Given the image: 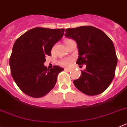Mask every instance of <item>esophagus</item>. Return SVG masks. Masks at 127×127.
Masks as SVG:
<instances>
[{
    "label": "esophagus",
    "mask_w": 127,
    "mask_h": 127,
    "mask_svg": "<svg viewBox=\"0 0 127 127\" xmlns=\"http://www.w3.org/2000/svg\"><path fill=\"white\" fill-rule=\"evenodd\" d=\"M64 70L65 71H66V72H69V71H70V70H71V69H70V68H65L64 69Z\"/></svg>",
    "instance_id": "esophagus-1"
}]
</instances>
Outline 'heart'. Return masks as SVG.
I'll return each mask as SVG.
<instances>
[{
  "label": "heart",
  "instance_id": "b5f03b06",
  "mask_svg": "<svg viewBox=\"0 0 127 127\" xmlns=\"http://www.w3.org/2000/svg\"><path fill=\"white\" fill-rule=\"evenodd\" d=\"M72 59L71 58H65V59H62L59 62V64L62 67H69L72 64Z\"/></svg>",
  "mask_w": 127,
  "mask_h": 127
}]
</instances>
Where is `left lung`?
Returning a JSON list of instances; mask_svg holds the SVG:
<instances>
[{
	"mask_svg": "<svg viewBox=\"0 0 127 127\" xmlns=\"http://www.w3.org/2000/svg\"><path fill=\"white\" fill-rule=\"evenodd\" d=\"M66 37L77 44L78 65H86L74 84L77 89L89 96L103 93L112 82L117 65L113 43L103 31L91 26L65 30Z\"/></svg>",
	"mask_w": 127,
	"mask_h": 127,
	"instance_id": "1",
	"label": "left lung"
}]
</instances>
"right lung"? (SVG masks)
I'll return each instance as SVG.
<instances>
[{"mask_svg": "<svg viewBox=\"0 0 127 127\" xmlns=\"http://www.w3.org/2000/svg\"><path fill=\"white\" fill-rule=\"evenodd\" d=\"M65 29L35 28L21 36L14 44L9 59L10 73L19 88L32 97H41L49 93L64 68L44 65L51 55L53 45L64 35Z\"/></svg>", "mask_w": 127, "mask_h": 127, "instance_id": "obj_1", "label": "right lung"}]
</instances>
